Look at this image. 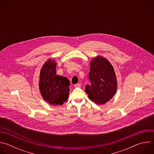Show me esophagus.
<instances>
[{
	"instance_id": "esophagus-1",
	"label": "esophagus",
	"mask_w": 154,
	"mask_h": 154,
	"mask_svg": "<svg viewBox=\"0 0 154 154\" xmlns=\"http://www.w3.org/2000/svg\"><path fill=\"white\" fill-rule=\"evenodd\" d=\"M80 86H81V84L80 83H77V84L74 85V87L75 88H80Z\"/></svg>"
}]
</instances>
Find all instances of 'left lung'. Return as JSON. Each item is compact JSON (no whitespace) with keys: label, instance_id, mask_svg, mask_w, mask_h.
Wrapping results in <instances>:
<instances>
[{"label":"left lung","instance_id":"obj_1","mask_svg":"<svg viewBox=\"0 0 154 154\" xmlns=\"http://www.w3.org/2000/svg\"><path fill=\"white\" fill-rule=\"evenodd\" d=\"M90 85H86L85 91L96 103L102 105L114 96L117 90V79L112 64L105 58L97 56L90 63Z\"/></svg>","mask_w":154,"mask_h":154}]
</instances>
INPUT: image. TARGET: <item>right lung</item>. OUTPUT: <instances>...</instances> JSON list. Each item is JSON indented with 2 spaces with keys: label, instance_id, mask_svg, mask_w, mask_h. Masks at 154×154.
Listing matches in <instances>:
<instances>
[{
  "label": "right lung",
  "instance_id": "obj_1",
  "mask_svg": "<svg viewBox=\"0 0 154 154\" xmlns=\"http://www.w3.org/2000/svg\"><path fill=\"white\" fill-rule=\"evenodd\" d=\"M57 63L48 60L40 71L39 91L43 99L49 104L61 105L68 99L69 80L56 74Z\"/></svg>",
  "mask_w": 154,
  "mask_h": 154
}]
</instances>
